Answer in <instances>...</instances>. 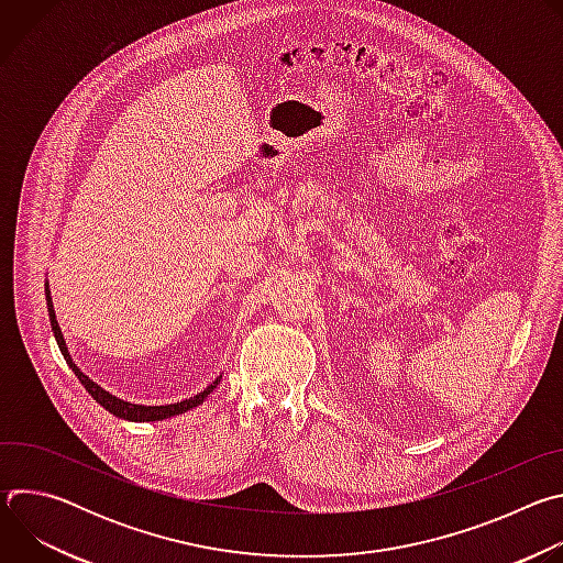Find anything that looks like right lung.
<instances>
[{
    "mask_svg": "<svg viewBox=\"0 0 563 563\" xmlns=\"http://www.w3.org/2000/svg\"><path fill=\"white\" fill-rule=\"evenodd\" d=\"M44 291H46V307H48V320H51V330H53V336L59 345V352L64 356V361L68 363V367L75 372V376L79 378V383H82L87 387V391L98 400V404L109 410L113 417L118 419H124V421H135V423H148V421H163V419H172V417H178V415H185L194 408H198L202 400L216 389V385L220 383L222 374L211 383L207 385L202 391H198L196 396H189L185 400H178V404H167V406H142V404H131V400H124L115 394H111L109 389H104L102 385H98L93 378H89L82 369H79L68 352V345L64 341V334L59 330V323H57V316H55V307H53V298H51V289H48V280L44 285Z\"/></svg>",
    "mask_w": 563,
    "mask_h": 563,
    "instance_id": "add662e5",
    "label": "right lung"
}]
</instances>
